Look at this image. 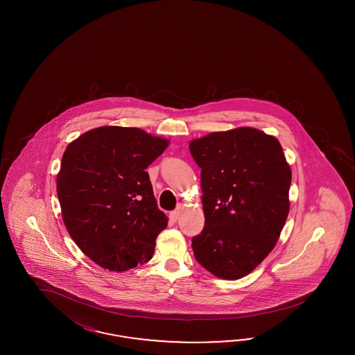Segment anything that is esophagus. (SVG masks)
Segmentation results:
<instances>
[{"mask_svg":"<svg viewBox=\"0 0 355 355\" xmlns=\"http://www.w3.org/2000/svg\"><path fill=\"white\" fill-rule=\"evenodd\" d=\"M169 218H171V221H172V223H175V221L180 218V211H178V209L172 211V212L169 214Z\"/></svg>","mask_w":355,"mask_h":355,"instance_id":"34e87169","label":"esophagus"}]
</instances>
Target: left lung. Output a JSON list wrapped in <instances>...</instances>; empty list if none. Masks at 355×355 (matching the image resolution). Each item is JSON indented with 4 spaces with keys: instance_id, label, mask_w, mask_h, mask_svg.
<instances>
[{
    "instance_id": "1",
    "label": "left lung",
    "mask_w": 355,
    "mask_h": 355,
    "mask_svg": "<svg viewBox=\"0 0 355 355\" xmlns=\"http://www.w3.org/2000/svg\"><path fill=\"white\" fill-rule=\"evenodd\" d=\"M202 169L205 224L195 259L220 279L248 276L268 257L289 215L291 171L279 140L238 128L190 141Z\"/></svg>"
}]
</instances>
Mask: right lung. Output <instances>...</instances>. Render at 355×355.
I'll return each mask as SVG.
<instances>
[{
  "label": "right lung",
  "mask_w": 355,
  "mask_h": 355,
  "mask_svg": "<svg viewBox=\"0 0 355 355\" xmlns=\"http://www.w3.org/2000/svg\"><path fill=\"white\" fill-rule=\"evenodd\" d=\"M168 146L144 130L101 126L66 147L57 174L64 226L101 268L125 272L152 258L168 217L146 169Z\"/></svg>",
  "instance_id": "right-lung-1"
}]
</instances>
